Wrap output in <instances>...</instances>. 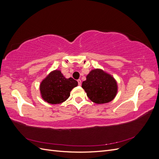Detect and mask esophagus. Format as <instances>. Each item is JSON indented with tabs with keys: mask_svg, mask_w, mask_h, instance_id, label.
Wrapping results in <instances>:
<instances>
[{
	"mask_svg": "<svg viewBox=\"0 0 159 159\" xmlns=\"http://www.w3.org/2000/svg\"><path fill=\"white\" fill-rule=\"evenodd\" d=\"M78 85H81V80H78Z\"/></svg>",
	"mask_w": 159,
	"mask_h": 159,
	"instance_id": "esophagus-1",
	"label": "esophagus"
}]
</instances>
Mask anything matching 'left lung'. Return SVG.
Segmentation results:
<instances>
[{
  "label": "left lung",
  "mask_w": 159,
  "mask_h": 159,
  "mask_svg": "<svg viewBox=\"0 0 159 159\" xmlns=\"http://www.w3.org/2000/svg\"><path fill=\"white\" fill-rule=\"evenodd\" d=\"M81 87L91 102L97 104L111 102L118 91L116 80L112 75L99 68L89 71Z\"/></svg>",
  "instance_id": "1"
}]
</instances>
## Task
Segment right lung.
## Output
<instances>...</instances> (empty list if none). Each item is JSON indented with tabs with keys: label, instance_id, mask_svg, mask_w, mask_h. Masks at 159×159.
Wrapping results in <instances>:
<instances>
[{
	"label": "right lung",
	"instance_id": "obj_1",
	"mask_svg": "<svg viewBox=\"0 0 159 159\" xmlns=\"http://www.w3.org/2000/svg\"><path fill=\"white\" fill-rule=\"evenodd\" d=\"M78 85V81L72 78H65L60 70H53L40 84L41 97L50 104L63 103L70 97V91Z\"/></svg>",
	"mask_w": 159,
	"mask_h": 159
}]
</instances>
